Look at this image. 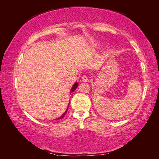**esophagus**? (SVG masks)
I'll list each match as a JSON object with an SVG mask.
<instances>
[{
    "instance_id": "1",
    "label": "esophagus",
    "mask_w": 159,
    "mask_h": 159,
    "mask_svg": "<svg viewBox=\"0 0 159 159\" xmlns=\"http://www.w3.org/2000/svg\"><path fill=\"white\" fill-rule=\"evenodd\" d=\"M81 80L83 81H85V82H88V81H89V78L88 77V75H84L82 78H81Z\"/></svg>"
}]
</instances>
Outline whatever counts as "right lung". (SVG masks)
Wrapping results in <instances>:
<instances>
[{
  "label": "right lung",
  "instance_id": "1",
  "mask_svg": "<svg viewBox=\"0 0 159 159\" xmlns=\"http://www.w3.org/2000/svg\"><path fill=\"white\" fill-rule=\"evenodd\" d=\"M78 83L75 82V83L74 84V85H73V87L71 88V92H73V91H74L75 90V89L77 88V87H78ZM71 92H70V93H71ZM68 106H69V105H68ZM68 108H67V109H66V111H65V113H64L63 115H62L61 117H60L59 118H57V119H62V118H63V117H64V115H66V113H67V111H68Z\"/></svg>",
  "mask_w": 159,
  "mask_h": 159
}]
</instances>
